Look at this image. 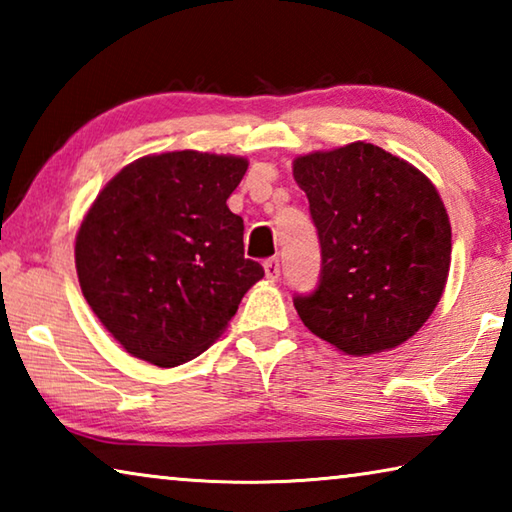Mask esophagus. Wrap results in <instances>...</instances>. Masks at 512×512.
<instances>
[{
	"instance_id": "1",
	"label": "esophagus",
	"mask_w": 512,
	"mask_h": 512,
	"mask_svg": "<svg viewBox=\"0 0 512 512\" xmlns=\"http://www.w3.org/2000/svg\"><path fill=\"white\" fill-rule=\"evenodd\" d=\"M264 271L268 280H277V277H280V259L268 257L264 262Z\"/></svg>"
}]
</instances>
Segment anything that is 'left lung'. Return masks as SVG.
Here are the masks:
<instances>
[{"instance_id": "left-lung-1", "label": "left lung", "mask_w": 512, "mask_h": 512, "mask_svg": "<svg viewBox=\"0 0 512 512\" xmlns=\"http://www.w3.org/2000/svg\"><path fill=\"white\" fill-rule=\"evenodd\" d=\"M320 244V277L293 305L345 354L384 352L427 323L443 296L452 225L427 176L375 144L293 162Z\"/></svg>"}]
</instances>
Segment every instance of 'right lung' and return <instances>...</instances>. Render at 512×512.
Masks as SVG:
<instances>
[{
  "instance_id": "obj_1",
  "label": "right lung",
  "mask_w": 512,
  "mask_h": 512,
  "mask_svg": "<svg viewBox=\"0 0 512 512\" xmlns=\"http://www.w3.org/2000/svg\"><path fill=\"white\" fill-rule=\"evenodd\" d=\"M248 162L146 155L101 189L76 235L81 291L133 357L173 368L214 343L264 277L244 257V219L225 205Z\"/></svg>"
}]
</instances>
